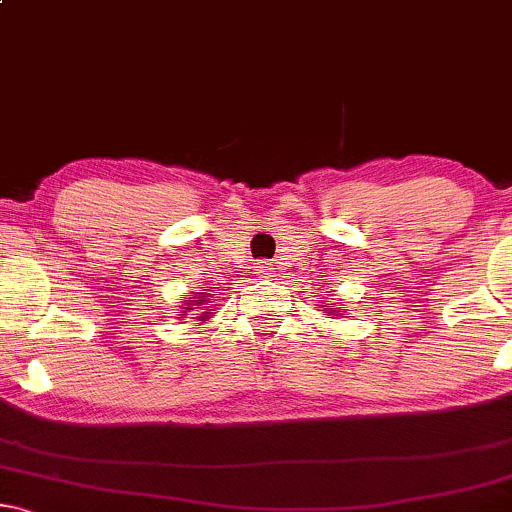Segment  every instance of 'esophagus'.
<instances>
[{"label": "esophagus", "mask_w": 512, "mask_h": 512, "mask_svg": "<svg viewBox=\"0 0 512 512\" xmlns=\"http://www.w3.org/2000/svg\"><path fill=\"white\" fill-rule=\"evenodd\" d=\"M255 274L267 276V274H269V267H267V264H264V262H260V264H257V267H255Z\"/></svg>", "instance_id": "obj_1"}]
</instances>
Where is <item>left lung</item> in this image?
Masks as SVG:
<instances>
[{"label": "left lung", "mask_w": 512, "mask_h": 512, "mask_svg": "<svg viewBox=\"0 0 512 512\" xmlns=\"http://www.w3.org/2000/svg\"><path fill=\"white\" fill-rule=\"evenodd\" d=\"M325 311V316H339V311H335V309H323Z\"/></svg>", "instance_id": "left-lung-1"}]
</instances>
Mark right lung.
I'll return each mask as SVG.
<instances>
[{"mask_svg":"<svg viewBox=\"0 0 512 512\" xmlns=\"http://www.w3.org/2000/svg\"><path fill=\"white\" fill-rule=\"evenodd\" d=\"M208 292H194V295H187L185 297V304H182V311H180V318H187L189 311H199L196 313V320H208L213 316V306H208Z\"/></svg>","mask_w":512,"mask_h":512,"instance_id":"add662e5","label":"right lung"}]
</instances>
